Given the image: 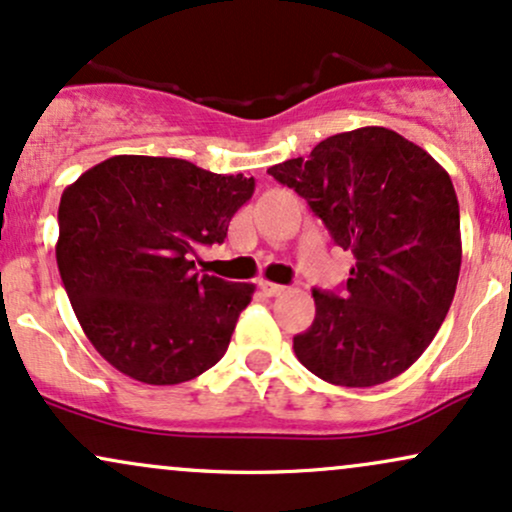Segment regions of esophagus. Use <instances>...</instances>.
<instances>
[{"label": "esophagus", "instance_id": "1", "mask_svg": "<svg viewBox=\"0 0 512 512\" xmlns=\"http://www.w3.org/2000/svg\"><path fill=\"white\" fill-rule=\"evenodd\" d=\"M258 287H261V292L266 294V297H280V294L285 292V287H282V285H275V282H268V280H261V282H258Z\"/></svg>", "mask_w": 512, "mask_h": 512}]
</instances>
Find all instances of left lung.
<instances>
[{"mask_svg": "<svg viewBox=\"0 0 512 512\" xmlns=\"http://www.w3.org/2000/svg\"><path fill=\"white\" fill-rule=\"evenodd\" d=\"M268 174L357 258L342 292L314 290V323L294 335L297 359L333 386L400 376L431 345L458 287L460 206L448 172L405 136L362 126Z\"/></svg>", "mask_w": 512, "mask_h": 512, "instance_id": "obj_1", "label": "left lung"}]
</instances>
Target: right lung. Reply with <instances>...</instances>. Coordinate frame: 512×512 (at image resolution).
Returning a JSON list of instances; mask_svg holds the SVG:
<instances>
[{"label":"right lung","instance_id":"right-lung-1","mask_svg":"<svg viewBox=\"0 0 512 512\" xmlns=\"http://www.w3.org/2000/svg\"><path fill=\"white\" fill-rule=\"evenodd\" d=\"M254 177L114 155L66 186L57 266L74 314L114 369L148 386L191 381L227 352L254 285L198 275Z\"/></svg>","mask_w":512,"mask_h":512}]
</instances>
